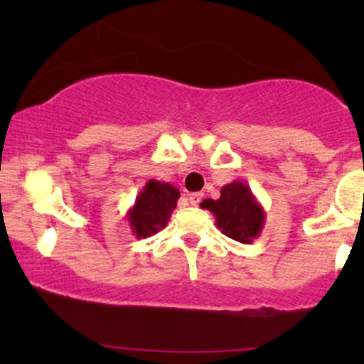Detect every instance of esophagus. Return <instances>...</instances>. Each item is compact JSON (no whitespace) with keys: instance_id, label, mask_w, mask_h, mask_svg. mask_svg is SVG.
Here are the masks:
<instances>
[{"instance_id":"obj_1","label":"esophagus","mask_w":364,"mask_h":364,"mask_svg":"<svg viewBox=\"0 0 364 364\" xmlns=\"http://www.w3.org/2000/svg\"><path fill=\"white\" fill-rule=\"evenodd\" d=\"M203 198V193H191L190 196H188V200H190L191 205H198L200 202H202Z\"/></svg>"}]
</instances>
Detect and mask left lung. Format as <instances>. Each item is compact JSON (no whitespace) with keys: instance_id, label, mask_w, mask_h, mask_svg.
Segmentation results:
<instances>
[{"instance_id":"obj_1","label":"left lung","mask_w":364,"mask_h":364,"mask_svg":"<svg viewBox=\"0 0 364 364\" xmlns=\"http://www.w3.org/2000/svg\"><path fill=\"white\" fill-rule=\"evenodd\" d=\"M200 207L215 217L217 229L237 243L250 245L260 236L265 225V212L245 181L223 186L219 200H203Z\"/></svg>"}]
</instances>
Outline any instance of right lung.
I'll list each match as a JSON object with an SVG mask.
<instances>
[{
  "label": "right lung",
  "instance_id": "obj_1",
  "mask_svg": "<svg viewBox=\"0 0 364 364\" xmlns=\"http://www.w3.org/2000/svg\"><path fill=\"white\" fill-rule=\"evenodd\" d=\"M179 190L169 183L149 179L127 212V219L133 236L139 240L157 235L168 225L171 214L176 208Z\"/></svg>",
  "mask_w": 364,
  "mask_h": 364
}]
</instances>
